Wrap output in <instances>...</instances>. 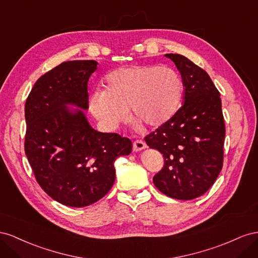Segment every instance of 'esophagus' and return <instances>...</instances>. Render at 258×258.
Returning a JSON list of instances; mask_svg holds the SVG:
<instances>
[{"mask_svg":"<svg viewBox=\"0 0 258 258\" xmlns=\"http://www.w3.org/2000/svg\"><path fill=\"white\" fill-rule=\"evenodd\" d=\"M147 147L146 143L144 141H142V139H137V141H135L133 143V150L134 151H141L143 149H145Z\"/></svg>","mask_w":258,"mask_h":258,"instance_id":"esophagus-1","label":"esophagus"}]
</instances>
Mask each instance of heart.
<instances>
[{
    "mask_svg": "<svg viewBox=\"0 0 258 258\" xmlns=\"http://www.w3.org/2000/svg\"><path fill=\"white\" fill-rule=\"evenodd\" d=\"M183 82L177 71L154 64L133 66L110 73L105 90L90 96V108L96 119L113 131L131 116L138 124L157 128L178 111Z\"/></svg>",
    "mask_w": 258,
    "mask_h": 258,
    "instance_id": "1",
    "label": "heart"
}]
</instances>
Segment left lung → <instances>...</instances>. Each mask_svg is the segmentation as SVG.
<instances>
[{"mask_svg": "<svg viewBox=\"0 0 258 258\" xmlns=\"http://www.w3.org/2000/svg\"><path fill=\"white\" fill-rule=\"evenodd\" d=\"M180 71L185 101L172 119L146 135L164 165L153 183L162 194L191 200L213 186L224 163L226 127L219 92L210 76L187 57L166 54Z\"/></svg>", "mask_w": 258, "mask_h": 258, "instance_id": "obj_1", "label": "left lung"}]
</instances>
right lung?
Wrapping results in <instances>:
<instances>
[{
  "label": "right lung",
  "mask_w": 258,
  "mask_h": 258,
  "mask_svg": "<svg viewBox=\"0 0 258 258\" xmlns=\"http://www.w3.org/2000/svg\"><path fill=\"white\" fill-rule=\"evenodd\" d=\"M95 60L64 61L36 81L25 105V152L40 187L63 205L83 208L97 202L115 179L114 161L132 151V142L100 133L88 124L87 82Z\"/></svg>",
  "instance_id": "obj_1"
}]
</instances>
